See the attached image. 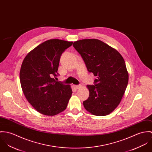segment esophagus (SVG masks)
<instances>
[{
  "label": "esophagus",
  "mask_w": 152,
  "mask_h": 152,
  "mask_svg": "<svg viewBox=\"0 0 152 152\" xmlns=\"http://www.w3.org/2000/svg\"><path fill=\"white\" fill-rule=\"evenodd\" d=\"M73 87H74L76 89H77V88L80 87V85H73Z\"/></svg>",
  "instance_id": "obj_1"
}]
</instances>
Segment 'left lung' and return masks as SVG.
Listing matches in <instances>:
<instances>
[{
    "mask_svg": "<svg viewBox=\"0 0 152 152\" xmlns=\"http://www.w3.org/2000/svg\"><path fill=\"white\" fill-rule=\"evenodd\" d=\"M87 70L97 77L94 85H87L88 98L85 109L93 115H107L119 105L128 83L125 62L116 50L97 39H84L73 42Z\"/></svg>",
    "mask_w": 152,
    "mask_h": 152,
    "instance_id": "left-lung-1",
    "label": "left lung"
}]
</instances>
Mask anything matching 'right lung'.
Wrapping results in <instances>:
<instances>
[{"label":"right lung","instance_id":"add662e5","mask_svg":"<svg viewBox=\"0 0 152 152\" xmlns=\"http://www.w3.org/2000/svg\"><path fill=\"white\" fill-rule=\"evenodd\" d=\"M73 44L58 39L46 41L30 51L24 59L20 80L24 94L39 113L49 116L64 111L72 90L70 86L57 82L62 53Z\"/></svg>","mask_w":152,"mask_h":152}]
</instances>
